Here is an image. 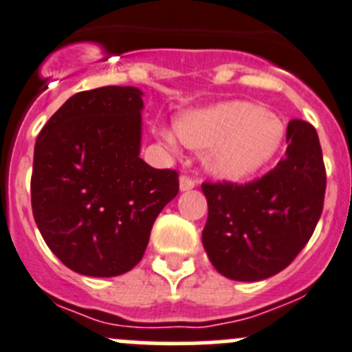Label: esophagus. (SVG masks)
Here are the masks:
<instances>
[{"mask_svg": "<svg viewBox=\"0 0 352 352\" xmlns=\"http://www.w3.org/2000/svg\"><path fill=\"white\" fill-rule=\"evenodd\" d=\"M196 180L189 175H182L180 177V191H189L192 187H196Z\"/></svg>", "mask_w": 352, "mask_h": 352, "instance_id": "1", "label": "esophagus"}]
</instances>
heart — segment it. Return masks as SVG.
I'll list each match as a JSON object with an SVG mask.
<instances>
[{
    "label": "heart",
    "mask_w": 352,
    "mask_h": 352,
    "mask_svg": "<svg viewBox=\"0 0 352 352\" xmlns=\"http://www.w3.org/2000/svg\"><path fill=\"white\" fill-rule=\"evenodd\" d=\"M180 139L196 151H208L206 166L217 177L239 180L264 168L285 139V124L252 102L231 100L184 114L177 123ZM157 135L173 147V131Z\"/></svg>",
    "instance_id": "obj_1"
}]
</instances>
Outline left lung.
<instances>
[{"label":"left lung","mask_w":352,"mask_h":352,"mask_svg":"<svg viewBox=\"0 0 352 352\" xmlns=\"http://www.w3.org/2000/svg\"><path fill=\"white\" fill-rule=\"evenodd\" d=\"M287 154L261 179L203 182L208 219L203 246L229 280L278 274L307 245L323 212L327 170L316 128L292 120Z\"/></svg>","instance_id":"1"}]
</instances>
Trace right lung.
I'll list each match as a JSON object with an SVG mask.
<instances>
[{
  "label": "right lung",
  "mask_w": 352,
  "mask_h": 352,
  "mask_svg": "<svg viewBox=\"0 0 352 352\" xmlns=\"http://www.w3.org/2000/svg\"><path fill=\"white\" fill-rule=\"evenodd\" d=\"M142 91H80L47 121L34 146L31 205L58 261L111 278L144 257L156 217L179 192V173L140 160Z\"/></svg>",
  "instance_id": "add662e5"
}]
</instances>
